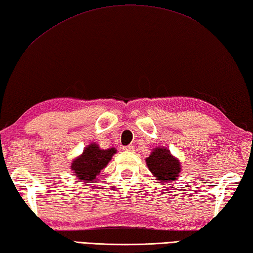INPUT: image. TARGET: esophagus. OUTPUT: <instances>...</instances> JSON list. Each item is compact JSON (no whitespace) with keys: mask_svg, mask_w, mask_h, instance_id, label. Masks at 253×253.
Wrapping results in <instances>:
<instances>
[{"mask_svg":"<svg viewBox=\"0 0 253 253\" xmlns=\"http://www.w3.org/2000/svg\"><path fill=\"white\" fill-rule=\"evenodd\" d=\"M123 150L124 151H132V150H134V146H132V145L125 146V147H123Z\"/></svg>","mask_w":253,"mask_h":253,"instance_id":"1","label":"esophagus"}]
</instances>
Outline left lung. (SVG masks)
<instances>
[{
  "label": "left lung",
  "mask_w": 253,
  "mask_h": 253,
  "mask_svg": "<svg viewBox=\"0 0 253 253\" xmlns=\"http://www.w3.org/2000/svg\"><path fill=\"white\" fill-rule=\"evenodd\" d=\"M149 170L159 181H173L180 173V163L167 148L157 147L146 158Z\"/></svg>",
  "instance_id": "1"
}]
</instances>
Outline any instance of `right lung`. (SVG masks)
Listing matches in <instances>:
<instances>
[{
  "label": "right lung",
  "instance_id": "obj_1",
  "mask_svg": "<svg viewBox=\"0 0 253 253\" xmlns=\"http://www.w3.org/2000/svg\"><path fill=\"white\" fill-rule=\"evenodd\" d=\"M115 154V148L100 149L98 145L93 142L86 147L81 156L73 160L71 169L80 180L93 181Z\"/></svg>",
  "mask_w": 253,
  "mask_h": 253
}]
</instances>
